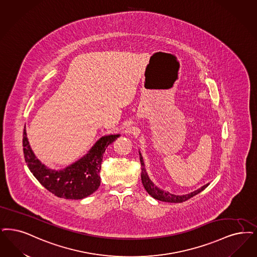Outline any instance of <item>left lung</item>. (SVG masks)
Listing matches in <instances>:
<instances>
[{"label": "left lung", "mask_w": 257, "mask_h": 257, "mask_svg": "<svg viewBox=\"0 0 257 257\" xmlns=\"http://www.w3.org/2000/svg\"><path fill=\"white\" fill-rule=\"evenodd\" d=\"M139 153H140V159H141V164H142V182H143V185H144L145 190L147 191V193L149 195L152 196L156 200H159V201H162V202H167V203H183V202H185L186 200L190 199L191 197L202 192L209 185V184H206V185H203L199 189H197L193 192H190L188 194H185V195H175V194H172L168 191H165L164 189H161L150 180L149 176L146 172L144 158L142 156L141 151Z\"/></svg>", "instance_id": "obj_1"}]
</instances>
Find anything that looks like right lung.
Listing matches in <instances>:
<instances>
[{
  "instance_id": "1",
  "label": "right lung",
  "mask_w": 257,
  "mask_h": 257,
  "mask_svg": "<svg viewBox=\"0 0 257 257\" xmlns=\"http://www.w3.org/2000/svg\"><path fill=\"white\" fill-rule=\"evenodd\" d=\"M23 136L25 161L38 182L59 198L80 200L98 189L103 154L120 135L103 136L81 159L60 170L49 168L38 160L31 149L26 127Z\"/></svg>"
}]
</instances>
